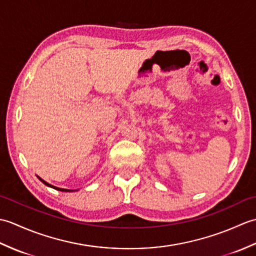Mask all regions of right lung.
Returning <instances> with one entry per match:
<instances>
[{"mask_svg": "<svg viewBox=\"0 0 256 256\" xmlns=\"http://www.w3.org/2000/svg\"><path fill=\"white\" fill-rule=\"evenodd\" d=\"M40 178V177H38ZM40 182H42V184H45L46 186H50V187H52V188H54V189H57V190H60V192H72V190H69V189H62V188H58V187H55V186H52V184H48V182H46L45 180H42V178H40Z\"/></svg>", "mask_w": 256, "mask_h": 256, "instance_id": "add662e5", "label": "right lung"}]
</instances>
